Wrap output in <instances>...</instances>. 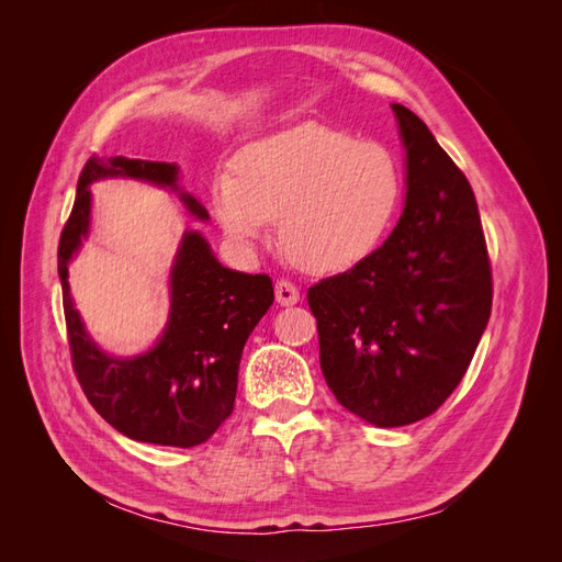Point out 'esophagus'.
Here are the masks:
<instances>
[{
	"label": "esophagus",
	"instance_id": "34e87169",
	"mask_svg": "<svg viewBox=\"0 0 562 562\" xmlns=\"http://www.w3.org/2000/svg\"><path fill=\"white\" fill-rule=\"evenodd\" d=\"M274 293H277V302L281 304V307H293V304L300 302V291L295 288V283L285 281V279L277 281Z\"/></svg>",
	"mask_w": 562,
	"mask_h": 562
}]
</instances>
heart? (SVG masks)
I'll use <instances>...</instances> for the list:
<instances>
[{
  "mask_svg": "<svg viewBox=\"0 0 562 562\" xmlns=\"http://www.w3.org/2000/svg\"><path fill=\"white\" fill-rule=\"evenodd\" d=\"M401 199L394 149L323 124L250 143L236 155L234 176L211 184L213 215L234 246H260L279 217L283 250L321 274L363 262L394 225Z\"/></svg>",
  "mask_w": 562,
  "mask_h": 562,
  "instance_id": "b5f03b06",
  "label": "heart"
}]
</instances>
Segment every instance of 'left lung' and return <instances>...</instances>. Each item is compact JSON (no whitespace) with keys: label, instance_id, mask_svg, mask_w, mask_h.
<instances>
[{"label":"left lung","instance_id":"1","mask_svg":"<svg viewBox=\"0 0 562 562\" xmlns=\"http://www.w3.org/2000/svg\"><path fill=\"white\" fill-rule=\"evenodd\" d=\"M405 149V203L389 239L312 285L321 370L375 427L436 413L462 382L492 310V274L469 180L422 119L391 105Z\"/></svg>","mask_w":562,"mask_h":562}]
</instances>
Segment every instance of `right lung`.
<instances>
[{
  "label": "right lung",
  "mask_w": 562,
  "mask_h": 562,
  "mask_svg": "<svg viewBox=\"0 0 562 562\" xmlns=\"http://www.w3.org/2000/svg\"><path fill=\"white\" fill-rule=\"evenodd\" d=\"M131 178L171 190L187 213L209 223L201 201L180 187V166L126 157H91L77 182L70 220L60 234L58 277L77 380L108 424L133 440L194 448L209 440L232 411L246 339L274 302L267 274H244L220 262L206 236L187 229L168 274V321L138 356L100 349L75 310L70 262L91 232V184Z\"/></svg>",
  "instance_id": "1"
}]
</instances>
